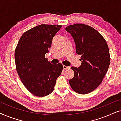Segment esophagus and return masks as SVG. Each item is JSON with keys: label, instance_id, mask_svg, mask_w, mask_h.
Instances as JSON below:
<instances>
[{"label": "esophagus", "instance_id": "34e87169", "mask_svg": "<svg viewBox=\"0 0 121 121\" xmlns=\"http://www.w3.org/2000/svg\"><path fill=\"white\" fill-rule=\"evenodd\" d=\"M63 69L64 70H67V69H70V67H68V66H65V65H63Z\"/></svg>", "mask_w": 121, "mask_h": 121}]
</instances>
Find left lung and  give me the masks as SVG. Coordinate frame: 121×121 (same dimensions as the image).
Segmentation results:
<instances>
[{"label":"left lung","mask_w":121,"mask_h":121,"mask_svg":"<svg viewBox=\"0 0 121 121\" xmlns=\"http://www.w3.org/2000/svg\"><path fill=\"white\" fill-rule=\"evenodd\" d=\"M65 30L73 37L76 52L81 55L82 60L79 68H71L74 76L69 83L77 93H90L100 85L108 70L110 63L108 45L98 31L86 25H72Z\"/></svg>","instance_id":"8db88e82"}]
</instances>
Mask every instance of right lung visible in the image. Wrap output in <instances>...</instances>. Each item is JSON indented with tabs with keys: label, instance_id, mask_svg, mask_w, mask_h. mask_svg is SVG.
<instances>
[{
	"label": "right lung",
	"instance_id": "1",
	"mask_svg": "<svg viewBox=\"0 0 121 121\" xmlns=\"http://www.w3.org/2000/svg\"><path fill=\"white\" fill-rule=\"evenodd\" d=\"M61 25L42 24L24 32L15 51L16 69L29 92L44 97L52 93L63 70L61 63L52 64L45 58L53 38Z\"/></svg>",
	"mask_w": 121,
	"mask_h": 121
}]
</instances>
